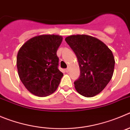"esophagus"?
<instances>
[{
	"label": "esophagus",
	"mask_w": 130,
	"mask_h": 130,
	"mask_svg": "<svg viewBox=\"0 0 130 130\" xmlns=\"http://www.w3.org/2000/svg\"><path fill=\"white\" fill-rule=\"evenodd\" d=\"M69 70H70V69H69V67H68L67 69H65V71H66L67 72H69Z\"/></svg>",
	"instance_id": "34e87169"
}]
</instances>
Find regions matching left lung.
<instances>
[{"label": "left lung", "instance_id": "left-lung-1", "mask_svg": "<svg viewBox=\"0 0 130 130\" xmlns=\"http://www.w3.org/2000/svg\"><path fill=\"white\" fill-rule=\"evenodd\" d=\"M65 41L74 52L79 67L80 76L74 82L76 91L87 98L98 95L112 77V52L103 42L88 35H71Z\"/></svg>", "mask_w": 130, "mask_h": 130}]
</instances>
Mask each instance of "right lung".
Here are the masks:
<instances>
[{"label": "right lung", "mask_w": 130, "mask_h": 130, "mask_svg": "<svg viewBox=\"0 0 130 130\" xmlns=\"http://www.w3.org/2000/svg\"><path fill=\"white\" fill-rule=\"evenodd\" d=\"M62 36H36L19 49L17 58L18 73L25 88L34 95L45 97L56 90L63 76L58 69L56 52Z\"/></svg>", "instance_id": "right-lung-1"}]
</instances>
